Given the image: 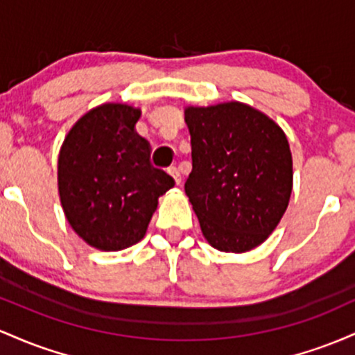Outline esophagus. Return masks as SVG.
<instances>
[{
    "instance_id": "esophagus-1",
    "label": "esophagus",
    "mask_w": 355,
    "mask_h": 355,
    "mask_svg": "<svg viewBox=\"0 0 355 355\" xmlns=\"http://www.w3.org/2000/svg\"><path fill=\"white\" fill-rule=\"evenodd\" d=\"M167 173L171 174V176H173V179L174 181H176V184H179V182H181V173H179V169L178 167H169V169H167Z\"/></svg>"
}]
</instances>
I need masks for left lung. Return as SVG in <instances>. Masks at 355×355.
<instances>
[{"label":"left lung","mask_w":355,"mask_h":355,"mask_svg":"<svg viewBox=\"0 0 355 355\" xmlns=\"http://www.w3.org/2000/svg\"><path fill=\"white\" fill-rule=\"evenodd\" d=\"M193 171L184 184L202 236L245 253L277 228L293 188L288 139L268 115L243 102L184 109Z\"/></svg>","instance_id":"1"}]
</instances>
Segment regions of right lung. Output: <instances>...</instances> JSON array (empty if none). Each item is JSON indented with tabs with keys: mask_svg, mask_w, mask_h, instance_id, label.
<instances>
[{
	"mask_svg": "<svg viewBox=\"0 0 355 355\" xmlns=\"http://www.w3.org/2000/svg\"><path fill=\"white\" fill-rule=\"evenodd\" d=\"M141 109L107 102L83 114L58 154V194L71 230L92 248L121 252L146 236L157 199L174 186L150 166L135 132Z\"/></svg>",
	"mask_w": 355,
	"mask_h": 355,
	"instance_id": "right-lung-1",
	"label": "right lung"
}]
</instances>
